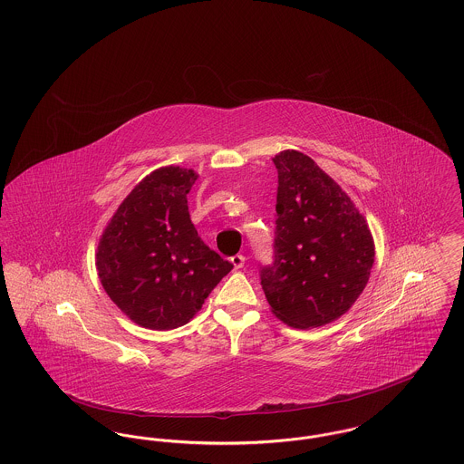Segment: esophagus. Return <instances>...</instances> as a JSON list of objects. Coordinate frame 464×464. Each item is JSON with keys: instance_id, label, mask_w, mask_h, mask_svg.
I'll use <instances>...</instances> for the list:
<instances>
[{"instance_id": "obj_1", "label": "esophagus", "mask_w": 464, "mask_h": 464, "mask_svg": "<svg viewBox=\"0 0 464 464\" xmlns=\"http://www.w3.org/2000/svg\"><path fill=\"white\" fill-rule=\"evenodd\" d=\"M231 263L235 266V269H242L243 265H245V256H242V254L233 256V257H231Z\"/></svg>"}]
</instances>
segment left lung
I'll return each mask as SVG.
<instances>
[{
    "label": "left lung",
    "mask_w": 464,
    "mask_h": 464,
    "mask_svg": "<svg viewBox=\"0 0 464 464\" xmlns=\"http://www.w3.org/2000/svg\"><path fill=\"white\" fill-rule=\"evenodd\" d=\"M273 263L261 285L290 327L314 329L352 308L369 282L374 240L353 201L309 156L282 151Z\"/></svg>",
    "instance_id": "obj_1"
}]
</instances>
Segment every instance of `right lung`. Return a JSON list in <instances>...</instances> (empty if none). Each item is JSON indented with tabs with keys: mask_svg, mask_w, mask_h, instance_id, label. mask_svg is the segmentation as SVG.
I'll list each match as a JSON object with an SVG mask.
<instances>
[{
	"mask_svg": "<svg viewBox=\"0 0 464 464\" xmlns=\"http://www.w3.org/2000/svg\"><path fill=\"white\" fill-rule=\"evenodd\" d=\"M197 174L163 167L123 199L97 246V271L111 301L135 324L169 331L188 324L233 269L210 250L189 218Z\"/></svg>",
	"mask_w": 464,
	"mask_h": 464,
	"instance_id": "1",
	"label": "right lung"
}]
</instances>
